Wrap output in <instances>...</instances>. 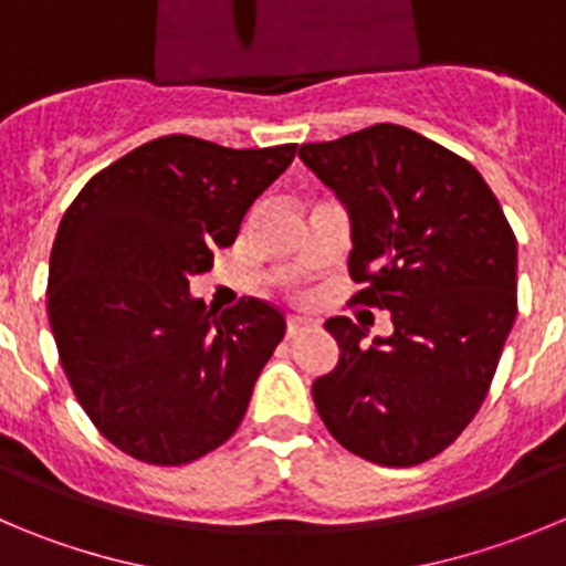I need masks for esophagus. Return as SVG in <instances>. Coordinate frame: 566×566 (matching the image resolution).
I'll use <instances>...</instances> for the list:
<instances>
[{
  "mask_svg": "<svg viewBox=\"0 0 566 566\" xmlns=\"http://www.w3.org/2000/svg\"><path fill=\"white\" fill-rule=\"evenodd\" d=\"M310 329H315L313 318H304V315H293V318H287V337H298Z\"/></svg>",
  "mask_w": 566,
  "mask_h": 566,
  "instance_id": "1",
  "label": "esophagus"
}]
</instances>
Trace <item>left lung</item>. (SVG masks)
Listing matches in <instances>:
<instances>
[{"mask_svg":"<svg viewBox=\"0 0 566 566\" xmlns=\"http://www.w3.org/2000/svg\"><path fill=\"white\" fill-rule=\"evenodd\" d=\"M352 223L355 304L388 310L394 332L366 340L326 321L340 360L313 382L326 430L379 467H416L474 419L516 318V237L467 158L402 125L301 145Z\"/></svg>","mask_w":566,"mask_h":566,"instance_id":"1","label":"left lung"}]
</instances>
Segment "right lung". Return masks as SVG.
Returning <instances> with one entry per match:
<instances>
[{
    "label": "right lung",
    "mask_w": 566,
    "mask_h": 566,
    "mask_svg": "<svg viewBox=\"0 0 566 566\" xmlns=\"http://www.w3.org/2000/svg\"><path fill=\"white\" fill-rule=\"evenodd\" d=\"M295 145L231 150L161 136L105 167L57 226L46 315L63 374L130 458L181 467L240 427L284 315L259 298L223 313L189 295Z\"/></svg>",
    "instance_id": "add662e5"
}]
</instances>
